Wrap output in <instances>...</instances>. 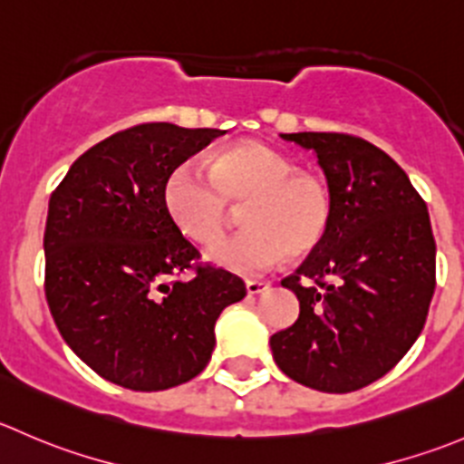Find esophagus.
Returning <instances> with one entry per match:
<instances>
[{
	"mask_svg": "<svg viewBox=\"0 0 464 464\" xmlns=\"http://www.w3.org/2000/svg\"><path fill=\"white\" fill-rule=\"evenodd\" d=\"M245 285H246V292H249V295H263V292L269 290L267 281H256V278H246Z\"/></svg>",
	"mask_w": 464,
	"mask_h": 464,
	"instance_id": "1",
	"label": "esophagus"
}]
</instances>
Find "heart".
Instances as JSON below:
<instances>
[{"mask_svg":"<svg viewBox=\"0 0 464 464\" xmlns=\"http://www.w3.org/2000/svg\"><path fill=\"white\" fill-rule=\"evenodd\" d=\"M163 197L174 224L201 245L221 237L228 203L247 201V231L206 251L210 263L242 276L267 272L287 254L317 249L333 215L331 190L322 177L296 172L287 156L258 142L218 151L208 169L195 160L181 163L169 174Z\"/></svg>","mask_w":464,"mask_h":464,"instance_id":"b5f03b06","label":"heart"}]
</instances>
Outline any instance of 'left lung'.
<instances>
[{
    "instance_id": "left-lung-1",
    "label": "left lung",
    "mask_w": 464,
    "mask_h": 464,
    "mask_svg": "<svg viewBox=\"0 0 464 464\" xmlns=\"http://www.w3.org/2000/svg\"><path fill=\"white\" fill-rule=\"evenodd\" d=\"M317 156L333 199L328 231L292 276L299 317L269 337L285 376L344 394L388 374L415 344L435 292L429 210L408 174L346 133H281Z\"/></svg>"
}]
</instances>
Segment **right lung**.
I'll return each instance as SVG.
<instances>
[{
	"mask_svg": "<svg viewBox=\"0 0 464 464\" xmlns=\"http://www.w3.org/2000/svg\"><path fill=\"white\" fill-rule=\"evenodd\" d=\"M219 129L140 124L90 147L49 199L44 295L72 352L102 379L156 392L195 379L215 322L246 295L240 276L197 267L165 208V183Z\"/></svg>",
	"mask_w": 464,
	"mask_h": 464,
	"instance_id": "add662e5",
	"label": "right lung"
}]
</instances>
